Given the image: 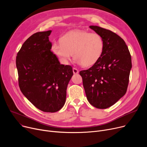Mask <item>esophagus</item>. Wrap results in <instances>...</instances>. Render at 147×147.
<instances>
[{"instance_id": "obj_1", "label": "esophagus", "mask_w": 147, "mask_h": 147, "mask_svg": "<svg viewBox=\"0 0 147 147\" xmlns=\"http://www.w3.org/2000/svg\"><path fill=\"white\" fill-rule=\"evenodd\" d=\"M73 71L74 74H78L79 73V70L76 68H73Z\"/></svg>"}]
</instances>
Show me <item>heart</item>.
I'll use <instances>...</instances> for the list:
<instances>
[{
  "label": "heart",
  "mask_w": 147,
  "mask_h": 147,
  "mask_svg": "<svg viewBox=\"0 0 147 147\" xmlns=\"http://www.w3.org/2000/svg\"><path fill=\"white\" fill-rule=\"evenodd\" d=\"M52 50L64 63L73 57L83 67L95 64L104 49V41L98 33H90L83 30H74L64 34L60 44L54 43Z\"/></svg>",
  "instance_id": "heart-1"
}]
</instances>
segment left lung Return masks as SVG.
I'll return each mask as SVG.
<instances>
[{"instance_id":"obj_1","label":"left lung","mask_w":147,"mask_h":147,"mask_svg":"<svg viewBox=\"0 0 147 147\" xmlns=\"http://www.w3.org/2000/svg\"><path fill=\"white\" fill-rule=\"evenodd\" d=\"M89 27L102 38L104 49L96 63L79 74L89 102L105 109L126 94L132 59L125 42L117 34L98 26Z\"/></svg>"}]
</instances>
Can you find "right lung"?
<instances>
[{"label":"right lung","mask_w":147,"mask_h":147,"mask_svg":"<svg viewBox=\"0 0 147 147\" xmlns=\"http://www.w3.org/2000/svg\"><path fill=\"white\" fill-rule=\"evenodd\" d=\"M51 31L37 32L23 43L16 57L18 84L37 109L55 113L65 104L66 90L73 74L71 65L60 64L51 49Z\"/></svg>","instance_id":"1"}]
</instances>
